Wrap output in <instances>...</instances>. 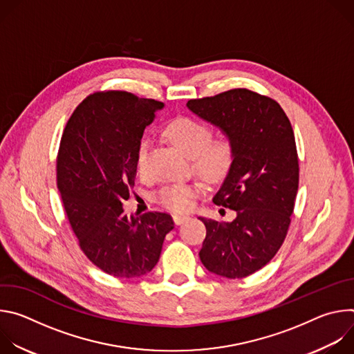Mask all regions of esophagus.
<instances>
[{
    "mask_svg": "<svg viewBox=\"0 0 354 354\" xmlns=\"http://www.w3.org/2000/svg\"><path fill=\"white\" fill-rule=\"evenodd\" d=\"M189 220V216H179V214H174V221L176 225H180L183 224L185 221Z\"/></svg>",
    "mask_w": 354,
    "mask_h": 354,
    "instance_id": "34e87169",
    "label": "esophagus"
}]
</instances>
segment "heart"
Listing matches in <instances>:
<instances>
[{
	"instance_id": "1",
	"label": "heart",
	"mask_w": 354,
	"mask_h": 354,
	"mask_svg": "<svg viewBox=\"0 0 354 354\" xmlns=\"http://www.w3.org/2000/svg\"><path fill=\"white\" fill-rule=\"evenodd\" d=\"M167 137L189 157H193L196 171L206 179L220 178L230 162L231 144L225 137L212 138V130L207 124L193 118L180 116L168 123L165 129ZM149 140L144 138L136 153V171L145 175ZM200 193L197 185L175 183L162 187L157 193L158 203L175 213H187L194 206V198Z\"/></svg>"
}]
</instances>
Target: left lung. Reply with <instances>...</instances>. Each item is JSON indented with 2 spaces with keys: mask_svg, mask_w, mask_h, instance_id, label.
I'll return each mask as SVG.
<instances>
[{
  "mask_svg": "<svg viewBox=\"0 0 354 354\" xmlns=\"http://www.w3.org/2000/svg\"><path fill=\"white\" fill-rule=\"evenodd\" d=\"M186 105L223 130L232 154L213 201L236 217L231 223L198 217L206 225L200 261L214 274L246 277L273 259L291 223L299 178L291 123L274 99L246 88Z\"/></svg>",
  "mask_w": 354,
  "mask_h": 354,
  "instance_id": "8db88e82",
  "label": "left lung"
}]
</instances>
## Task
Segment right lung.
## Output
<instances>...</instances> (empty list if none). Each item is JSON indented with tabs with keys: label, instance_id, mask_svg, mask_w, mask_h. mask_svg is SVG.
Segmentation results:
<instances>
[{
	"label": "right lung",
	"instance_id": "add662e5",
	"mask_svg": "<svg viewBox=\"0 0 354 354\" xmlns=\"http://www.w3.org/2000/svg\"><path fill=\"white\" fill-rule=\"evenodd\" d=\"M164 108L126 91L86 96L73 112L57 154V187L85 257L115 277H140L157 265L167 213L127 216L123 201L136 179V153L144 129Z\"/></svg>",
	"mask_w": 354,
	"mask_h": 354
}]
</instances>
